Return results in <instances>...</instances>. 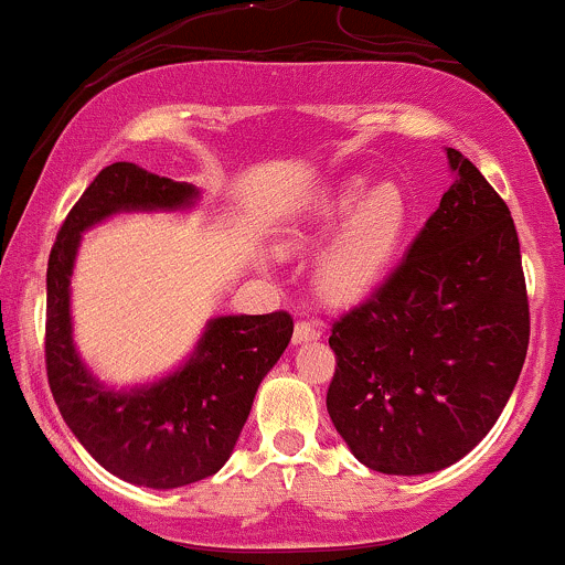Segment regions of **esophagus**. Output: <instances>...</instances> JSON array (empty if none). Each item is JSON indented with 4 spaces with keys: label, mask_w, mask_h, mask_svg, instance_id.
I'll use <instances>...</instances> for the list:
<instances>
[{
    "label": "esophagus",
    "mask_w": 565,
    "mask_h": 565,
    "mask_svg": "<svg viewBox=\"0 0 565 565\" xmlns=\"http://www.w3.org/2000/svg\"><path fill=\"white\" fill-rule=\"evenodd\" d=\"M319 337H321V327H319V323H310V321H297V327H295V334H291V342H295V345H302V342L319 340Z\"/></svg>",
    "instance_id": "1"
}]
</instances>
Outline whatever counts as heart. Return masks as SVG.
I'll return each instance as SVG.
<instances>
[{
	"label": "heart",
	"mask_w": 565,
	"mask_h": 565,
	"mask_svg": "<svg viewBox=\"0 0 565 565\" xmlns=\"http://www.w3.org/2000/svg\"><path fill=\"white\" fill-rule=\"evenodd\" d=\"M408 225L412 206L398 188L353 178L313 206L308 223L289 236V246H305L340 227L321 252L316 284L327 300L348 305L372 295L391 274Z\"/></svg>",
	"instance_id": "b5f03b06"
}]
</instances>
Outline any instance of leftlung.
<instances>
[{"instance_id": "1", "label": "left lung", "mask_w": 565, "mask_h": 565, "mask_svg": "<svg viewBox=\"0 0 565 565\" xmlns=\"http://www.w3.org/2000/svg\"><path fill=\"white\" fill-rule=\"evenodd\" d=\"M454 183L372 300L332 327L329 417L369 470L425 476L494 427L521 377L529 300L508 204L446 148Z\"/></svg>"}]
</instances>
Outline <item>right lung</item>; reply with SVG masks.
<instances>
[{"mask_svg":"<svg viewBox=\"0 0 565 565\" xmlns=\"http://www.w3.org/2000/svg\"><path fill=\"white\" fill-rule=\"evenodd\" d=\"M199 201L196 185L116 161L68 212L47 263L44 355L61 417L97 465L146 489L196 483L228 462L257 387L295 332L284 310L217 316L206 321L183 364L142 385H106L84 364L71 321L82 233L121 212H188Z\"/></svg>","mask_w":565,"mask_h":565,"instance_id":"add662e5","label":"right lung"}]
</instances>
